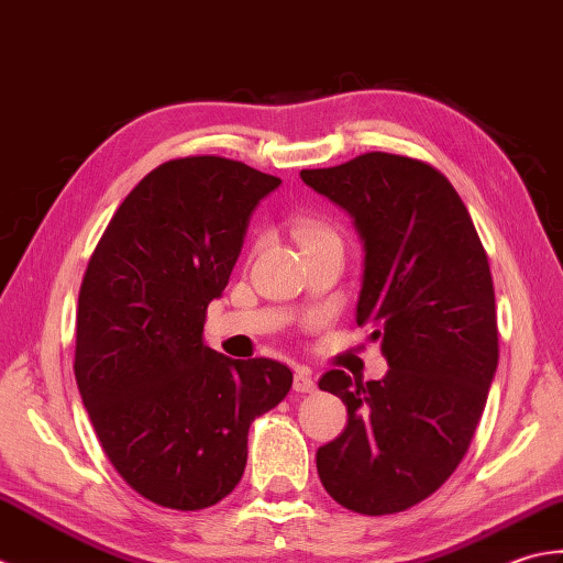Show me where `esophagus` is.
<instances>
[{
  "instance_id": "1",
  "label": "esophagus",
  "mask_w": 563,
  "mask_h": 563,
  "mask_svg": "<svg viewBox=\"0 0 563 563\" xmlns=\"http://www.w3.org/2000/svg\"><path fill=\"white\" fill-rule=\"evenodd\" d=\"M294 388H296L298 394H313V391H316V382H313L311 372H308V369H298V372L294 374Z\"/></svg>"
}]
</instances>
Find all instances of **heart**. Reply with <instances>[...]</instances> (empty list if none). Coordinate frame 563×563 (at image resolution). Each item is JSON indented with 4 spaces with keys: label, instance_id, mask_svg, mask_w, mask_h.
<instances>
[{
    "label": "heart",
    "instance_id": "obj_1",
    "mask_svg": "<svg viewBox=\"0 0 563 563\" xmlns=\"http://www.w3.org/2000/svg\"><path fill=\"white\" fill-rule=\"evenodd\" d=\"M291 233L296 238V243L301 245V250L318 243H328V240H338V233L332 231L325 221H320V218H313V216L296 218L291 225Z\"/></svg>",
    "mask_w": 563,
    "mask_h": 563
}]
</instances>
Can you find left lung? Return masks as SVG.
Instances as JSON below:
<instances>
[{
  "label": "left lung",
  "instance_id": "8db88e82",
  "mask_svg": "<svg viewBox=\"0 0 563 563\" xmlns=\"http://www.w3.org/2000/svg\"><path fill=\"white\" fill-rule=\"evenodd\" d=\"M301 179L354 223L364 250L357 325L388 372L318 386L347 406V428L316 454L342 508L388 515L432 496L462 462L498 366L496 294L466 206L420 159L366 153Z\"/></svg>",
  "mask_w": 563,
  "mask_h": 563
}]
</instances>
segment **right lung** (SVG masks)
<instances>
[{
	"instance_id": "right-lung-1",
	"label": "right lung",
	"mask_w": 563,
	"mask_h": 563,
	"mask_svg": "<svg viewBox=\"0 0 563 563\" xmlns=\"http://www.w3.org/2000/svg\"><path fill=\"white\" fill-rule=\"evenodd\" d=\"M282 185L235 159H169L107 225L79 289L75 378L101 450L143 498L211 508L243 478L252 420L294 382L203 342L257 203Z\"/></svg>"
}]
</instances>
